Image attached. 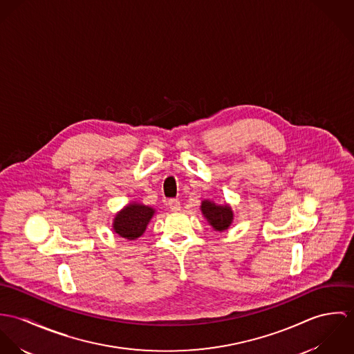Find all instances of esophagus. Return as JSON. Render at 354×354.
<instances>
[{
    "mask_svg": "<svg viewBox=\"0 0 354 354\" xmlns=\"http://www.w3.org/2000/svg\"><path fill=\"white\" fill-rule=\"evenodd\" d=\"M167 205H169V208H170L171 211H180V208H181V204H180V202H178L177 199H170V201L167 202Z\"/></svg>",
    "mask_w": 354,
    "mask_h": 354,
    "instance_id": "obj_1",
    "label": "esophagus"
}]
</instances>
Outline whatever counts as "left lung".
<instances>
[{"instance_id":"left-lung-1","label":"left lung","mask_w":354,"mask_h":354,"mask_svg":"<svg viewBox=\"0 0 354 354\" xmlns=\"http://www.w3.org/2000/svg\"><path fill=\"white\" fill-rule=\"evenodd\" d=\"M202 211L209 225L218 232L227 229L233 221V212L229 205H215L214 203L204 201Z\"/></svg>"}]
</instances>
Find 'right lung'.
Returning a JSON list of instances; mask_svg holds the SVG:
<instances>
[{
  "instance_id": "right-lung-1",
  "label": "right lung",
  "mask_w": 354,
  "mask_h": 354,
  "mask_svg": "<svg viewBox=\"0 0 354 354\" xmlns=\"http://www.w3.org/2000/svg\"><path fill=\"white\" fill-rule=\"evenodd\" d=\"M152 215L153 209L149 205L129 204L115 215L113 229L118 236L127 240H135L145 233Z\"/></svg>"
}]
</instances>
